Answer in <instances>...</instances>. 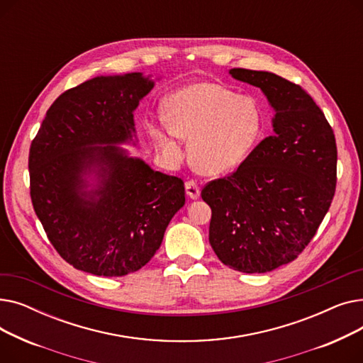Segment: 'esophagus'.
<instances>
[{
    "mask_svg": "<svg viewBox=\"0 0 363 363\" xmlns=\"http://www.w3.org/2000/svg\"><path fill=\"white\" fill-rule=\"evenodd\" d=\"M185 193L191 200H197L200 197V186L196 181L185 182Z\"/></svg>",
    "mask_w": 363,
    "mask_h": 363,
    "instance_id": "esophagus-1",
    "label": "esophagus"
}]
</instances>
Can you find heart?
<instances>
[{
  "label": "heart",
  "mask_w": 363,
  "mask_h": 363,
  "mask_svg": "<svg viewBox=\"0 0 363 363\" xmlns=\"http://www.w3.org/2000/svg\"><path fill=\"white\" fill-rule=\"evenodd\" d=\"M162 116L167 129L152 128L157 144L177 155L174 137L189 141V159L204 175L219 177L238 167L263 129L259 104L218 84L197 82L169 94Z\"/></svg>",
  "instance_id": "heart-1"
}]
</instances>
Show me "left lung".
Listing matches in <instances>:
<instances>
[{
  "mask_svg": "<svg viewBox=\"0 0 363 363\" xmlns=\"http://www.w3.org/2000/svg\"><path fill=\"white\" fill-rule=\"evenodd\" d=\"M260 88L275 114L264 138L231 177L208 182V241L234 271L264 274L293 262L325 218L337 182L334 132L311 95L271 72L231 69Z\"/></svg>",
  "mask_w": 363,
  "mask_h": 363,
  "instance_id": "obj_1",
  "label": "left lung"
}]
</instances>
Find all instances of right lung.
Wrapping results in <instances>:
<instances>
[{"label": "right lung", "mask_w": 363, "mask_h": 363, "mask_svg": "<svg viewBox=\"0 0 363 363\" xmlns=\"http://www.w3.org/2000/svg\"><path fill=\"white\" fill-rule=\"evenodd\" d=\"M155 88L141 72L97 76L63 92L30 144V199L59 255L73 268L123 277L159 250L185 204L182 179L151 169L133 111Z\"/></svg>", "instance_id": "obj_1"}]
</instances>
